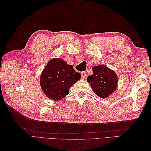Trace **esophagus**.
Listing matches in <instances>:
<instances>
[{
  "label": "esophagus",
  "instance_id": "esophagus-1",
  "mask_svg": "<svg viewBox=\"0 0 151 151\" xmlns=\"http://www.w3.org/2000/svg\"><path fill=\"white\" fill-rule=\"evenodd\" d=\"M86 76H87V75H86V73L85 71H83V72L81 73V76H82V78L83 79L86 78Z\"/></svg>",
  "mask_w": 151,
  "mask_h": 151
}]
</instances>
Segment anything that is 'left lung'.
<instances>
[{
	"mask_svg": "<svg viewBox=\"0 0 151 151\" xmlns=\"http://www.w3.org/2000/svg\"><path fill=\"white\" fill-rule=\"evenodd\" d=\"M92 75L87 78L95 94L101 98H106L114 93L117 86L115 73L105 65H97L92 68Z\"/></svg>",
	"mask_w": 151,
	"mask_h": 151,
	"instance_id": "left-lung-1",
	"label": "left lung"
}]
</instances>
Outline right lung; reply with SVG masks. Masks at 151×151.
<instances>
[{
  "label": "right lung",
  "mask_w": 151,
  "mask_h": 151,
  "mask_svg": "<svg viewBox=\"0 0 151 151\" xmlns=\"http://www.w3.org/2000/svg\"><path fill=\"white\" fill-rule=\"evenodd\" d=\"M81 78V74L76 73L65 61L53 58L41 74L40 85L48 98L59 101L68 95L70 88Z\"/></svg>",
  "instance_id": "1"
}]
</instances>
